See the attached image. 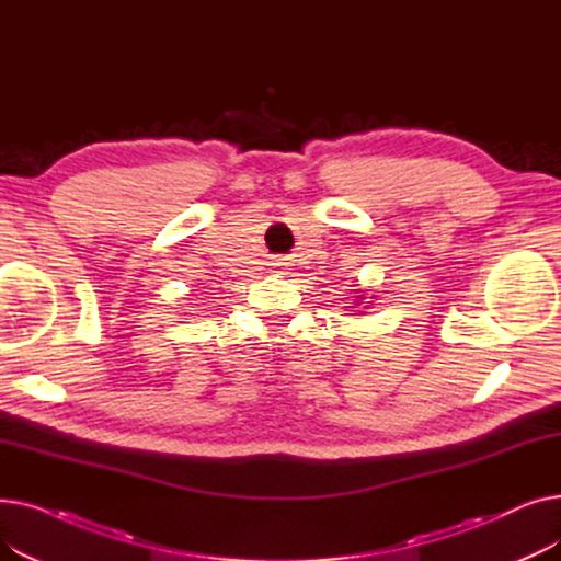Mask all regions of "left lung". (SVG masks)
Wrapping results in <instances>:
<instances>
[{"label": "left lung", "instance_id": "obj_1", "mask_svg": "<svg viewBox=\"0 0 561 561\" xmlns=\"http://www.w3.org/2000/svg\"><path fill=\"white\" fill-rule=\"evenodd\" d=\"M357 293H359V296H355L357 300H355V305H362L364 300H366V290H362V288H357ZM373 298V296H370ZM370 305V302H368ZM352 309H355V307H352Z\"/></svg>", "mask_w": 561, "mask_h": 561}]
</instances>
